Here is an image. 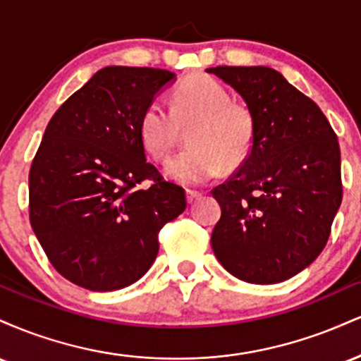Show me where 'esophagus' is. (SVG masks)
<instances>
[{"label": "esophagus", "instance_id": "obj_1", "mask_svg": "<svg viewBox=\"0 0 361 361\" xmlns=\"http://www.w3.org/2000/svg\"><path fill=\"white\" fill-rule=\"evenodd\" d=\"M200 197L202 193L197 192V190H186V202H188V204H193V202L198 200Z\"/></svg>", "mask_w": 361, "mask_h": 361}]
</instances>
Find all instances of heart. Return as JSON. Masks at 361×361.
<instances>
[{
    "label": "heart",
    "mask_w": 361,
    "mask_h": 361,
    "mask_svg": "<svg viewBox=\"0 0 361 361\" xmlns=\"http://www.w3.org/2000/svg\"><path fill=\"white\" fill-rule=\"evenodd\" d=\"M188 130L190 146L166 164V175L183 185H202L241 166L256 140V117L246 103L210 76H195L171 94V109L149 103L139 123L142 146L156 161H166Z\"/></svg>",
    "instance_id": "heart-1"
}]
</instances>
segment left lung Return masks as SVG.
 Instances as JSON below:
<instances>
[{
  "label": "left lung",
  "mask_w": 361,
  "mask_h": 361,
  "mask_svg": "<svg viewBox=\"0 0 361 361\" xmlns=\"http://www.w3.org/2000/svg\"><path fill=\"white\" fill-rule=\"evenodd\" d=\"M256 117L250 157L212 195L222 215L212 250L247 283H280L324 250L343 198L338 137L321 109L267 66L207 69Z\"/></svg>",
  "instance_id": "8db88e82"
}]
</instances>
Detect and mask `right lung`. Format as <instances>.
Listing matches in <instances>:
<instances>
[{"instance_id": "obj_1", "label": "right lung", "mask_w": 361, "mask_h": 361, "mask_svg": "<svg viewBox=\"0 0 361 361\" xmlns=\"http://www.w3.org/2000/svg\"><path fill=\"white\" fill-rule=\"evenodd\" d=\"M175 74L109 66L52 115L28 175L32 229L64 279L93 292L137 281L154 263L185 190L146 159L139 123Z\"/></svg>"}]
</instances>
